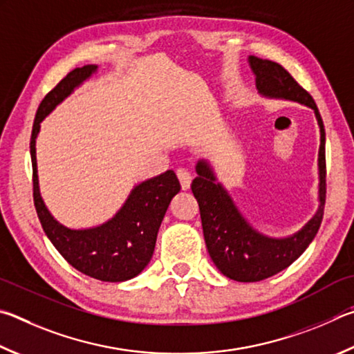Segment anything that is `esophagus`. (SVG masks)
Listing matches in <instances>:
<instances>
[{"mask_svg":"<svg viewBox=\"0 0 354 354\" xmlns=\"http://www.w3.org/2000/svg\"><path fill=\"white\" fill-rule=\"evenodd\" d=\"M176 175H178L179 183H181V187L184 190H187L192 184V173L187 169H183L181 167V169L176 170Z\"/></svg>","mask_w":354,"mask_h":354,"instance_id":"obj_1","label":"esophagus"}]
</instances>
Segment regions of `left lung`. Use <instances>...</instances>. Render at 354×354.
<instances>
[{
    "mask_svg": "<svg viewBox=\"0 0 354 354\" xmlns=\"http://www.w3.org/2000/svg\"><path fill=\"white\" fill-rule=\"evenodd\" d=\"M259 93L269 99H283L310 106L320 128L319 147V209L299 232L285 239H272L254 229L236 207L207 160L199 159L198 176L192 192L199 204L203 234L209 255L223 275L235 281H260L286 269L305 252L314 240L324 218L325 207V128L316 102L288 71L271 60L249 55Z\"/></svg>",
    "mask_w": 354,
    "mask_h": 354,
    "instance_id": "obj_1",
    "label": "left lung"
}]
</instances>
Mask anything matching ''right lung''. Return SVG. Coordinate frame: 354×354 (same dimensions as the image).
<instances>
[{
    "label": "right lung",
    "instance_id": "obj_1",
    "mask_svg": "<svg viewBox=\"0 0 354 354\" xmlns=\"http://www.w3.org/2000/svg\"><path fill=\"white\" fill-rule=\"evenodd\" d=\"M95 71L97 65L71 71L38 106L30 136L34 204L44 234L71 266L100 281H125L142 272L151 260L160 223L171 198L181 190L175 171L167 170L134 185L111 220L89 229H69L57 221L44 205L38 185L35 139L40 124Z\"/></svg>",
    "mask_w": 354,
    "mask_h": 354
}]
</instances>
